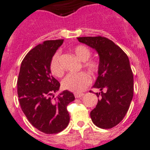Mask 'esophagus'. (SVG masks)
I'll return each instance as SVG.
<instances>
[{
  "mask_svg": "<svg viewBox=\"0 0 150 150\" xmlns=\"http://www.w3.org/2000/svg\"><path fill=\"white\" fill-rule=\"evenodd\" d=\"M83 95H84L83 93H75V97L76 98H78L83 97Z\"/></svg>",
  "mask_w": 150,
  "mask_h": 150,
  "instance_id": "34e87169",
  "label": "esophagus"
}]
</instances>
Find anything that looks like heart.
I'll return each instance as SVG.
<instances>
[{
  "label": "heart",
  "instance_id": "b5f03b06",
  "mask_svg": "<svg viewBox=\"0 0 150 150\" xmlns=\"http://www.w3.org/2000/svg\"><path fill=\"white\" fill-rule=\"evenodd\" d=\"M73 52L77 58L83 63V66L92 75H95L98 72L100 65L97 61L89 60L92 56V52L88 47L83 45H78L74 47ZM61 52L57 51L52 57L50 69L52 73L57 77H61L64 74V69L61 64ZM91 77L86 72L69 73L62 81V86L67 90L75 93L83 92L91 83Z\"/></svg>",
  "mask_w": 150,
  "mask_h": 150
}]
</instances>
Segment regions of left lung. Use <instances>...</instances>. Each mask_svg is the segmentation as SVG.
Instances as JSON below:
<instances>
[{
  "mask_svg": "<svg viewBox=\"0 0 150 150\" xmlns=\"http://www.w3.org/2000/svg\"><path fill=\"white\" fill-rule=\"evenodd\" d=\"M78 40L95 49L99 55L98 76L92 87L100 92L96 93L99 99L90 112L92 121L99 128H112L122 121L133 97V74L128 56L105 37H80Z\"/></svg>",
  "mask_w": 150,
  "mask_h": 150,
  "instance_id": "obj_1",
  "label": "left lung"
}]
</instances>
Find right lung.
I'll list each match as a JSON object with an SVG mask.
<instances>
[{"mask_svg":"<svg viewBox=\"0 0 150 150\" xmlns=\"http://www.w3.org/2000/svg\"><path fill=\"white\" fill-rule=\"evenodd\" d=\"M64 40H46L27 53L21 63L18 78V96L21 107L30 124L46 134H56L68 126L67 106L75 100L68 90L57 98L54 93L61 84L52 75V57Z\"/></svg>","mask_w":150,"mask_h":150,"instance_id":"obj_1","label":"right lung"}]
</instances>
